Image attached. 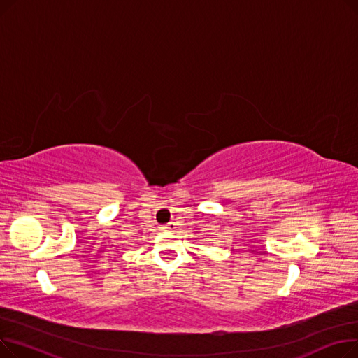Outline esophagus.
Instances as JSON below:
<instances>
[{
	"mask_svg": "<svg viewBox=\"0 0 358 358\" xmlns=\"http://www.w3.org/2000/svg\"><path fill=\"white\" fill-rule=\"evenodd\" d=\"M162 229H166V231H169V229H174V223H173V222H169V223H166V224H165V227H164Z\"/></svg>",
	"mask_w": 358,
	"mask_h": 358,
	"instance_id": "1",
	"label": "esophagus"
}]
</instances>
